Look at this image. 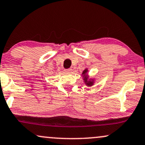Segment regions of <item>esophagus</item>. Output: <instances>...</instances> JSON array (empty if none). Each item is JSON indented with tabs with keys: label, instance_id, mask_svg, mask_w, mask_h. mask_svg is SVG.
<instances>
[{
	"label": "esophagus",
	"instance_id": "obj_1",
	"mask_svg": "<svg viewBox=\"0 0 145 145\" xmlns=\"http://www.w3.org/2000/svg\"><path fill=\"white\" fill-rule=\"evenodd\" d=\"M65 72L67 73H71V72H72V69H66V70H65Z\"/></svg>",
	"mask_w": 145,
	"mask_h": 145
}]
</instances>
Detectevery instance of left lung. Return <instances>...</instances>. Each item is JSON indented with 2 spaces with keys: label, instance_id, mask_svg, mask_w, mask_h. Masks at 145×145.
<instances>
[{
  "label": "left lung",
  "instance_id": "1",
  "mask_svg": "<svg viewBox=\"0 0 145 145\" xmlns=\"http://www.w3.org/2000/svg\"><path fill=\"white\" fill-rule=\"evenodd\" d=\"M88 69H86L84 71H83L82 72V76H83V79L84 81L85 84L87 86L90 87L92 86L94 83L95 81L94 79H89V76L88 75Z\"/></svg>",
  "mask_w": 145,
  "mask_h": 145
}]
</instances>
